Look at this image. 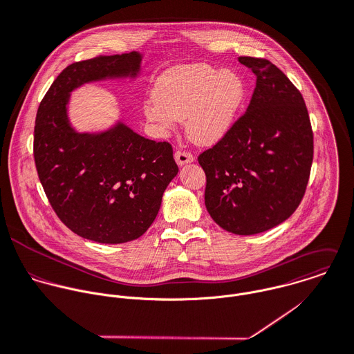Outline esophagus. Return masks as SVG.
<instances>
[{
    "mask_svg": "<svg viewBox=\"0 0 354 354\" xmlns=\"http://www.w3.org/2000/svg\"><path fill=\"white\" fill-rule=\"evenodd\" d=\"M175 160L178 162V165H185L187 162H192L194 160L193 154L189 153V151H185V150H176L175 151Z\"/></svg>",
    "mask_w": 354,
    "mask_h": 354,
    "instance_id": "1",
    "label": "esophagus"
}]
</instances>
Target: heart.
<instances>
[{
	"label": "heart",
	"mask_w": 354,
	"mask_h": 354,
	"mask_svg": "<svg viewBox=\"0 0 354 354\" xmlns=\"http://www.w3.org/2000/svg\"><path fill=\"white\" fill-rule=\"evenodd\" d=\"M153 96L143 104L149 122L172 131L178 121L186 120L193 142L212 145L232 128L245 97V85L232 70L194 63L164 71L154 84Z\"/></svg>",
	"instance_id": "b5f03b06"
}]
</instances>
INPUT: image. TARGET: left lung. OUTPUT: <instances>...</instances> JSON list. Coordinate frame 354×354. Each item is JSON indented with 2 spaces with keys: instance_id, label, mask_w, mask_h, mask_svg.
Instances as JSON below:
<instances>
[{
  "instance_id": "1",
  "label": "left lung",
  "mask_w": 354,
  "mask_h": 354,
  "mask_svg": "<svg viewBox=\"0 0 354 354\" xmlns=\"http://www.w3.org/2000/svg\"><path fill=\"white\" fill-rule=\"evenodd\" d=\"M257 75L247 111L198 156L205 207L225 230L251 236L299 207L313 162V131L299 89L270 60L240 56Z\"/></svg>"
}]
</instances>
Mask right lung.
<instances>
[{"mask_svg":"<svg viewBox=\"0 0 354 354\" xmlns=\"http://www.w3.org/2000/svg\"><path fill=\"white\" fill-rule=\"evenodd\" d=\"M138 52L96 56L67 66L41 100L34 161L57 218L82 239L121 244L154 222L179 168L168 142H154L118 122L102 133H78L67 117L70 92L104 78L136 75Z\"/></svg>","mask_w":354,"mask_h":354,"instance_id":"right-lung-1","label":"right lung"}]
</instances>
